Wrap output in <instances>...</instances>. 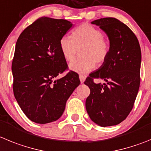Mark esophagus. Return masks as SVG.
Wrapping results in <instances>:
<instances>
[{
	"label": "esophagus",
	"mask_w": 151,
	"mask_h": 151,
	"mask_svg": "<svg viewBox=\"0 0 151 151\" xmlns=\"http://www.w3.org/2000/svg\"><path fill=\"white\" fill-rule=\"evenodd\" d=\"M85 78H86V77L84 75H79V79L81 83H84V81H85Z\"/></svg>",
	"instance_id": "obj_1"
}]
</instances>
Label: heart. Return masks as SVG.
Listing matches in <instances>:
<instances>
[{
    "instance_id": "b5f03b06",
    "label": "heart",
    "mask_w": 151,
    "mask_h": 151,
    "mask_svg": "<svg viewBox=\"0 0 151 151\" xmlns=\"http://www.w3.org/2000/svg\"><path fill=\"white\" fill-rule=\"evenodd\" d=\"M60 48L66 61H72L80 51L81 58L70 63L71 71L87 73L96 65L100 66L107 59L110 50L108 41L103 38L100 30L88 23H84L75 28L72 36L64 35L60 40Z\"/></svg>"
}]
</instances>
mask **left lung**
I'll use <instances>...</instances> for the list:
<instances>
[{
    "instance_id": "left-lung-1",
    "label": "left lung",
    "mask_w": 151,
    "mask_h": 151,
    "mask_svg": "<svg viewBox=\"0 0 151 151\" xmlns=\"http://www.w3.org/2000/svg\"><path fill=\"white\" fill-rule=\"evenodd\" d=\"M107 34L110 50L106 61L86 78L91 93L85 102L90 118L100 127L117 125L129 115L140 85L142 53L139 40L128 26L114 18L91 22ZM101 78L107 84H96Z\"/></svg>"
}]
</instances>
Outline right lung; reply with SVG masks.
<instances>
[{"instance_id": "right-lung-1", "label": "right lung", "mask_w": 151, "mask_h": 151, "mask_svg": "<svg viewBox=\"0 0 151 151\" xmlns=\"http://www.w3.org/2000/svg\"><path fill=\"white\" fill-rule=\"evenodd\" d=\"M73 27L65 19L41 17L18 38L12 63L13 93L22 111L33 122L58 120L66 103L79 85L78 74L70 72L60 48V40Z\"/></svg>"}]
</instances>
